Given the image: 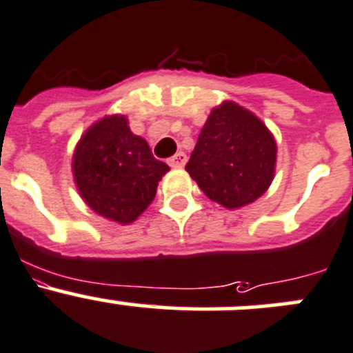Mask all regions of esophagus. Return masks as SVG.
<instances>
[{
	"instance_id": "obj_1",
	"label": "esophagus",
	"mask_w": 353,
	"mask_h": 353,
	"mask_svg": "<svg viewBox=\"0 0 353 353\" xmlns=\"http://www.w3.org/2000/svg\"><path fill=\"white\" fill-rule=\"evenodd\" d=\"M186 153H184V151H177L174 157H170L169 160H167V163H169L170 167H174V169H183V167L186 165Z\"/></svg>"
}]
</instances>
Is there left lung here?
Listing matches in <instances>:
<instances>
[{
	"mask_svg": "<svg viewBox=\"0 0 353 353\" xmlns=\"http://www.w3.org/2000/svg\"><path fill=\"white\" fill-rule=\"evenodd\" d=\"M275 160L266 125L235 102H223L207 118L186 170L210 200L239 209L268 190Z\"/></svg>",
	"mask_w": 353,
	"mask_h": 353,
	"instance_id": "1",
	"label": "left lung"
}]
</instances>
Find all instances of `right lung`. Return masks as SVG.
<instances>
[{"label":"right lung","mask_w":353,"mask_h":353,"mask_svg":"<svg viewBox=\"0 0 353 353\" xmlns=\"http://www.w3.org/2000/svg\"><path fill=\"white\" fill-rule=\"evenodd\" d=\"M169 165L157 160L146 141L134 136L125 117L92 125L72 157L80 195L92 210L128 225L148 209Z\"/></svg>","instance_id":"add662e5"}]
</instances>
